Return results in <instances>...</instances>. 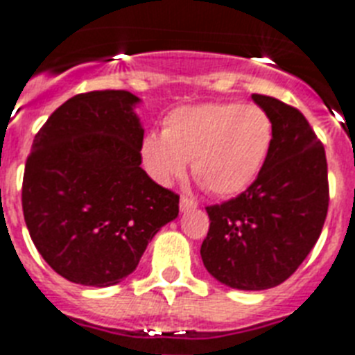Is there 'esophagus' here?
<instances>
[{
	"label": "esophagus",
	"instance_id": "obj_1",
	"mask_svg": "<svg viewBox=\"0 0 355 355\" xmlns=\"http://www.w3.org/2000/svg\"><path fill=\"white\" fill-rule=\"evenodd\" d=\"M193 207H197V202L189 197H180V211H189Z\"/></svg>",
	"mask_w": 355,
	"mask_h": 355
}]
</instances>
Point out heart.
<instances>
[{"label": "heart", "mask_w": 355, "mask_h": 355, "mask_svg": "<svg viewBox=\"0 0 355 355\" xmlns=\"http://www.w3.org/2000/svg\"><path fill=\"white\" fill-rule=\"evenodd\" d=\"M273 142V123L259 105H186L164 118L162 132H148L140 155L149 177L169 184L191 160L193 177L215 197L243 193L257 178Z\"/></svg>", "instance_id": "heart-1"}]
</instances>
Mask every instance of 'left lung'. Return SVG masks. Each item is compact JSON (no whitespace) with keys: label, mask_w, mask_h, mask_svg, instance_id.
I'll use <instances>...</instances> for the list:
<instances>
[{"label":"left lung","mask_w":355,"mask_h":355,"mask_svg":"<svg viewBox=\"0 0 355 355\" xmlns=\"http://www.w3.org/2000/svg\"><path fill=\"white\" fill-rule=\"evenodd\" d=\"M252 98L272 118V149L243 193L206 207L200 248L207 272L237 290L286 281L318 243L330 200L324 146L304 114L277 98Z\"/></svg>","instance_id":"left-lung-1"}]
</instances>
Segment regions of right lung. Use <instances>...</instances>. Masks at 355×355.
Returning a JSON list of instances; mask_svg holds the SVG:
<instances>
[{
	"label": "right lung",
	"mask_w": 355,
	"mask_h": 355,
	"mask_svg": "<svg viewBox=\"0 0 355 355\" xmlns=\"http://www.w3.org/2000/svg\"><path fill=\"white\" fill-rule=\"evenodd\" d=\"M129 91L69 98L36 132L21 206L34 246L54 272L112 286L138 266L155 233L178 215V195L140 168L144 129Z\"/></svg>",
	"instance_id": "add662e5"
}]
</instances>
